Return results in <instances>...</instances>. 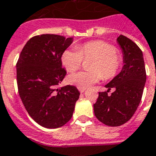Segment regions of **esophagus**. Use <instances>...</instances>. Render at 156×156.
<instances>
[{
  "label": "esophagus",
  "instance_id": "obj_1",
  "mask_svg": "<svg viewBox=\"0 0 156 156\" xmlns=\"http://www.w3.org/2000/svg\"><path fill=\"white\" fill-rule=\"evenodd\" d=\"M79 91L80 93H83L85 91V88H79Z\"/></svg>",
  "mask_w": 156,
  "mask_h": 156
}]
</instances>
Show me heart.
Returning <instances> with one entry per match:
<instances>
[{"mask_svg":"<svg viewBox=\"0 0 156 156\" xmlns=\"http://www.w3.org/2000/svg\"><path fill=\"white\" fill-rule=\"evenodd\" d=\"M93 58L90 71H80L69 75L68 82L79 88H86L104 79H112L122 65V57L115 47L102 40H94L80 45L76 49L63 52L61 61L67 71L74 72L80 68L84 58Z\"/></svg>","mask_w":156,"mask_h":156,"instance_id":"obj_1","label":"heart"}]
</instances>
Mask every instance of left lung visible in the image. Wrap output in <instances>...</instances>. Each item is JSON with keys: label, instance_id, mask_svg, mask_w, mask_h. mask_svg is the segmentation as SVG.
Here are the masks:
<instances>
[{"label": "left lung", "instance_id": "1", "mask_svg": "<svg viewBox=\"0 0 156 156\" xmlns=\"http://www.w3.org/2000/svg\"><path fill=\"white\" fill-rule=\"evenodd\" d=\"M117 42L122 51L124 65L120 73L105 85L107 92L99 93L93 105L97 118L109 126H122L132 118L141 101L147 79L141 49L122 34ZM111 88L115 92L108 95Z\"/></svg>", "mask_w": 156, "mask_h": 156}]
</instances>
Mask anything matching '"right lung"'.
I'll list each match as a JSON object with an SVG mask.
<instances>
[{
  "label": "right lung",
  "mask_w": 156,
  "mask_h": 156,
  "mask_svg": "<svg viewBox=\"0 0 156 156\" xmlns=\"http://www.w3.org/2000/svg\"><path fill=\"white\" fill-rule=\"evenodd\" d=\"M73 38L41 34L25 45L17 63L18 93L29 115L43 127L55 129L70 120L80 92L75 86L58 88L67 72L61 55Z\"/></svg>",
  "instance_id": "1"
}]
</instances>
